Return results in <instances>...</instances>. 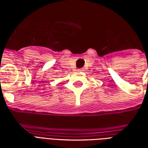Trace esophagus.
Wrapping results in <instances>:
<instances>
[{
  "mask_svg": "<svg viewBox=\"0 0 148 148\" xmlns=\"http://www.w3.org/2000/svg\"><path fill=\"white\" fill-rule=\"evenodd\" d=\"M77 71H83V69H78Z\"/></svg>",
  "mask_w": 148,
  "mask_h": 148,
  "instance_id": "34e87169",
  "label": "esophagus"
}]
</instances>
